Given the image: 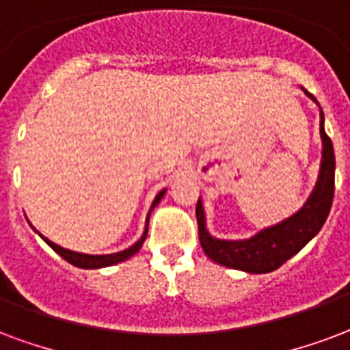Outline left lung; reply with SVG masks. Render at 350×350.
<instances>
[{"label": "left lung", "instance_id": "8db88e82", "mask_svg": "<svg viewBox=\"0 0 350 350\" xmlns=\"http://www.w3.org/2000/svg\"><path fill=\"white\" fill-rule=\"evenodd\" d=\"M306 92V90H304ZM313 102L317 100L313 94L306 92ZM323 111H321V139H323V159L321 172L315 183V189L300 211L289 217L280 224L261 230L260 234L245 241L215 239L206 230L202 202H196V221H198V237L200 245L208 258L221 263L224 267L239 269L247 273H271L282 267L289 258H293L299 250L306 247V243L317 235L325 221H327L334 200V170L336 157L330 137L323 126Z\"/></svg>", "mask_w": 350, "mask_h": 350}]
</instances>
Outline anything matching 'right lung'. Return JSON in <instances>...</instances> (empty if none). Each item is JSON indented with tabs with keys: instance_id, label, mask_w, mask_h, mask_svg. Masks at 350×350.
<instances>
[{
	"instance_id": "obj_1",
	"label": "right lung",
	"mask_w": 350,
	"mask_h": 350,
	"mask_svg": "<svg viewBox=\"0 0 350 350\" xmlns=\"http://www.w3.org/2000/svg\"><path fill=\"white\" fill-rule=\"evenodd\" d=\"M163 195H165V189H163L159 195L155 196L154 204H152V209L159 204V200L163 198ZM148 221H150V213H148V219H146V230H144V234H142V237L139 241H137L133 247L126 248V250H122V252H116V254H105V256H92V254H79V252H72V250H66V248L59 247V245H55V243H51L50 239H46V237H42L48 245H50L53 250H55L57 254L61 256L63 260H66L68 263H72V265H76V267L79 269H100V267H109V265H115V263H120V261L128 260V258H131L133 254H137L139 250H141L142 243H144V239H146V234H148Z\"/></svg>"
}]
</instances>
